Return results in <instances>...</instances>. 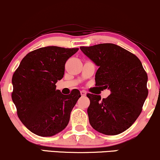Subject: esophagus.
Returning <instances> with one entry per match:
<instances>
[{"instance_id":"obj_1","label":"esophagus","mask_w":160,"mask_h":160,"mask_svg":"<svg viewBox=\"0 0 160 160\" xmlns=\"http://www.w3.org/2000/svg\"><path fill=\"white\" fill-rule=\"evenodd\" d=\"M80 92H81V95H82V96H86V94H87V92H86L85 90H82V91H81Z\"/></svg>"}]
</instances>
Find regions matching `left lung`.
Wrapping results in <instances>:
<instances>
[{
    "label": "left lung",
    "mask_w": 160,
    "mask_h": 160,
    "mask_svg": "<svg viewBox=\"0 0 160 160\" xmlns=\"http://www.w3.org/2000/svg\"><path fill=\"white\" fill-rule=\"evenodd\" d=\"M98 69L96 85L110 90V95L88 93V114L93 129L105 135H117L134 123L142 110L148 90V75L139 58L114 44L81 47Z\"/></svg>",
    "instance_id": "obj_1"
}]
</instances>
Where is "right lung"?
<instances>
[{
	"label": "right lung",
	"instance_id": "1",
	"mask_svg": "<svg viewBox=\"0 0 160 160\" xmlns=\"http://www.w3.org/2000/svg\"><path fill=\"white\" fill-rule=\"evenodd\" d=\"M78 50L41 47L29 52L14 72L12 99L20 120L35 134L52 137L68 125L80 92L74 89L64 95L56 84L64 77L67 60Z\"/></svg>",
	"mask_w": 160,
	"mask_h": 160
}]
</instances>
